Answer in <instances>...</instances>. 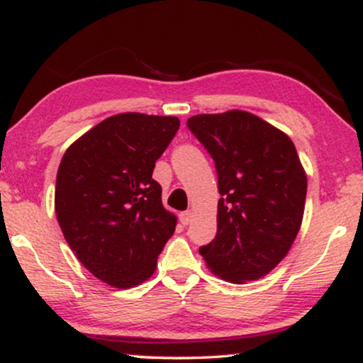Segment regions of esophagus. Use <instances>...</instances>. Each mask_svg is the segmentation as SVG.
Returning a JSON list of instances; mask_svg holds the SVG:
<instances>
[{
  "mask_svg": "<svg viewBox=\"0 0 363 363\" xmlns=\"http://www.w3.org/2000/svg\"><path fill=\"white\" fill-rule=\"evenodd\" d=\"M179 221H181L184 226H187L192 221V211H184V213L179 214Z\"/></svg>",
  "mask_w": 363,
  "mask_h": 363,
  "instance_id": "esophagus-1",
  "label": "esophagus"
}]
</instances>
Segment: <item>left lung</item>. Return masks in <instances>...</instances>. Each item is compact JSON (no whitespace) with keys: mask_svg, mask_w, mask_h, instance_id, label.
<instances>
[{"mask_svg":"<svg viewBox=\"0 0 363 363\" xmlns=\"http://www.w3.org/2000/svg\"><path fill=\"white\" fill-rule=\"evenodd\" d=\"M187 127L216 164L218 233L199 253L231 283L268 274L286 256L305 211L306 174L290 137L242 110L201 113Z\"/></svg>","mask_w":363,"mask_h":363,"instance_id":"8db88e82","label":"left lung"}]
</instances>
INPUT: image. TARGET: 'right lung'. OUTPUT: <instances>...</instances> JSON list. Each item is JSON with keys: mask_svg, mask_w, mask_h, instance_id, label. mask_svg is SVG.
<instances>
[{"mask_svg": "<svg viewBox=\"0 0 363 363\" xmlns=\"http://www.w3.org/2000/svg\"><path fill=\"white\" fill-rule=\"evenodd\" d=\"M177 117L127 112L105 118L63 154L55 213L63 236L95 278L132 288L150 278L176 229L152 179L179 130Z\"/></svg>", "mask_w": 363, "mask_h": 363, "instance_id": "add662e5", "label": "right lung"}]
</instances>
